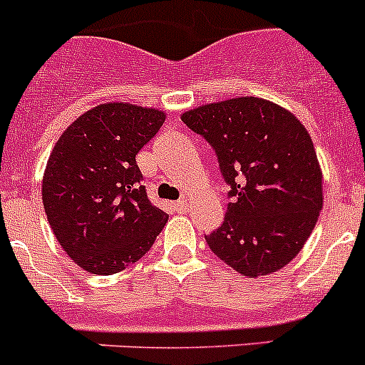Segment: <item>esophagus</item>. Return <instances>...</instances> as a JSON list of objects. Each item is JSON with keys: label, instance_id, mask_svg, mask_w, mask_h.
Returning a JSON list of instances; mask_svg holds the SVG:
<instances>
[{"label": "esophagus", "instance_id": "obj_1", "mask_svg": "<svg viewBox=\"0 0 365 365\" xmlns=\"http://www.w3.org/2000/svg\"><path fill=\"white\" fill-rule=\"evenodd\" d=\"M173 206H175V210L178 213H187L190 208V203L187 200H183V201H176V203H173Z\"/></svg>", "mask_w": 365, "mask_h": 365}]
</instances>
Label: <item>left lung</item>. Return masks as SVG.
Returning <instances> with one entry per match:
<instances>
[{
  "mask_svg": "<svg viewBox=\"0 0 365 365\" xmlns=\"http://www.w3.org/2000/svg\"><path fill=\"white\" fill-rule=\"evenodd\" d=\"M182 121L213 146L231 185L224 222L206 244L247 277L281 270L304 247L323 208V173L307 128L259 97L197 106Z\"/></svg>",
  "mask_w": 365,
  "mask_h": 365,
  "instance_id": "8db88e82",
  "label": "left lung"
}]
</instances>
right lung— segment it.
<instances>
[{
  "instance_id": "right-lung-1",
  "label": "right lung",
  "mask_w": 365,
  "mask_h": 365,
  "mask_svg": "<svg viewBox=\"0 0 365 365\" xmlns=\"http://www.w3.org/2000/svg\"><path fill=\"white\" fill-rule=\"evenodd\" d=\"M165 113L108 102L73 120L51 152L42 201L54 237L76 264L111 275L141 259L169 215L150 203L135 162Z\"/></svg>"
}]
</instances>
